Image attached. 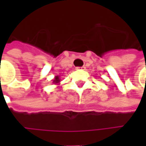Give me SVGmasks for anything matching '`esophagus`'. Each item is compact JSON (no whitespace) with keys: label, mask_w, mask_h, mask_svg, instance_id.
I'll return each mask as SVG.
<instances>
[{"label":"esophagus","mask_w":146,"mask_h":146,"mask_svg":"<svg viewBox=\"0 0 146 146\" xmlns=\"http://www.w3.org/2000/svg\"><path fill=\"white\" fill-rule=\"evenodd\" d=\"M77 69H80V70H84L85 66H82V67H77Z\"/></svg>","instance_id":"obj_1"}]
</instances>
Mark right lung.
<instances>
[{
    "label": "right lung",
    "mask_w": 146,
    "mask_h": 146,
    "mask_svg": "<svg viewBox=\"0 0 146 146\" xmlns=\"http://www.w3.org/2000/svg\"><path fill=\"white\" fill-rule=\"evenodd\" d=\"M60 77H59V76H56L55 77H54V79H53V80H52V83H53V84H56V85H58L59 83H60Z\"/></svg>",
    "instance_id": "right-lung-1"
}]
</instances>
